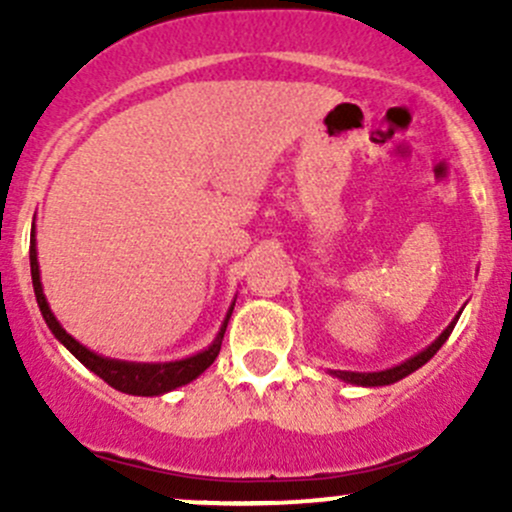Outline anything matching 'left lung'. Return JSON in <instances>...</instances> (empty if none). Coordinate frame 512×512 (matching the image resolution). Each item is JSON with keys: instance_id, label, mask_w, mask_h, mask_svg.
Wrapping results in <instances>:
<instances>
[{"instance_id": "1", "label": "left lung", "mask_w": 512, "mask_h": 512, "mask_svg": "<svg viewBox=\"0 0 512 512\" xmlns=\"http://www.w3.org/2000/svg\"><path fill=\"white\" fill-rule=\"evenodd\" d=\"M453 327H456V322H453L451 327H448L446 332H443L441 337H438L436 342H433L431 347L426 349V352L416 354L414 359L404 361V364L394 366V369H386V371H374V374H356V371H332V374H334V376H339V379L349 381V384H359V386H386V384H394V381L404 379V376H409L411 371H416L418 366H423V364H426V361L431 359V356L436 354L438 349L443 347V344H446V339L451 337Z\"/></svg>"}]
</instances>
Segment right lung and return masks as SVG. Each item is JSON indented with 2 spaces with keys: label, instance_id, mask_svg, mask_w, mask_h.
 <instances>
[{
  "label": "right lung",
  "instance_id": "right-lung-1",
  "mask_svg": "<svg viewBox=\"0 0 512 512\" xmlns=\"http://www.w3.org/2000/svg\"><path fill=\"white\" fill-rule=\"evenodd\" d=\"M29 262H32V282H34V294L36 302H39L41 314H44L46 324L54 332V337L69 349L86 369L94 371L96 376H101L108 386L123 391V394H136V396H158L165 394V391L175 389V386H183L188 381H193L195 376L203 374L210 364L215 361V356L220 354V344H223V334L227 327V314L223 329H220L218 339L213 342V347H208L205 352L190 356V359L183 361H170V364H128V361H116V359H103L94 352H89L86 347H81L71 334H66L61 329V324L56 322V317L51 314L49 304H46L44 289H41L39 280V262H36V247H34V235H32V247H29Z\"/></svg>",
  "mask_w": 512,
  "mask_h": 512
}]
</instances>
